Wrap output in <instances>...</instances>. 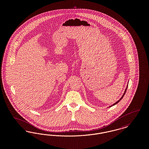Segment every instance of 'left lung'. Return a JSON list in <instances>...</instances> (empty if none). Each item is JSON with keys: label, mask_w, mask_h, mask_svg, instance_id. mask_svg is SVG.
<instances>
[{"label": "left lung", "mask_w": 149, "mask_h": 149, "mask_svg": "<svg viewBox=\"0 0 149 149\" xmlns=\"http://www.w3.org/2000/svg\"><path fill=\"white\" fill-rule=\"evenodd\" d=\"M128 81L127 85V86H126V89H125V92H124V93H123V95H122V97H120V99H119V100H117V102H115V103H114V104H112V105H111V106H109V107H107V108H109V107H111L113 106H114V105H116V104H117V103H118V102H120V100H121V99H122V98H123V96H124V95H125V93H126V91H127V87H128Z\"/></svg>", "instance_id": "obj_1"}]
</instances>
